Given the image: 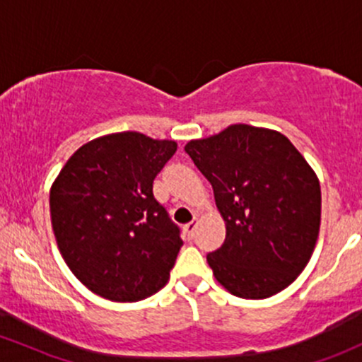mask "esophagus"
I'll return each instance as SVG.
<instances>
[{
    "instance_id": "34e87169",
    "label": "esophagus",
    "mask_w": 362,
    "mask_h": 362,
    "mask_svg": "<svg viewBox=\"0 0 362 362\" xmlns=\"http://www.w3.org/2000/svg\"><path fill=\"white\" fill-rule=\"evenodd\" d=\"M196 229H197V218H194L192 222L185 223V226H184V232H185V234H187V238H192L194 232H196Z\"/></svg>"
}]
</instances>
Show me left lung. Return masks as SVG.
Listing matches in <instances>:
<instances>
[{
  "instance_id": "8db88e82",
  "label": "left lung",
  "mask_w": 362,
  "mask_h": 362,
  "mask_svg": "<svg viewBox=\"0 0 362 362\" xmlns=\"http://www.w3.org/2000/svg\"><path fill=\"white\" fill-rule=\"evenodd\" d=\"M211 184L226 241L206 255L216 281L241 298H267L309 264L321 226L314 170L279 132L230 124L185 146Z\"/></svg>"
}]
</instances>
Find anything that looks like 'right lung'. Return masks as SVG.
<instances>
[{"label":"right lung","mask_w":362,"mask_h":362,"mask_svg":"<svg viewBox=\"0 0 362 362\" xmlns=\"http://www.w3.org/2000/svg\"><path fill=\"white\" fill-rule=\"evenodd\" d=\"M177 151L173 140L112 133L79 147L50 191L62 258L102 298L139 302L168 283L184 241L152 182Z\"/></svg>","instance_id":"1"}]
</instances>
